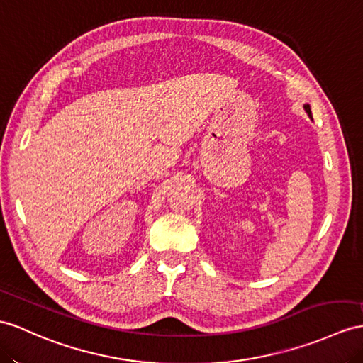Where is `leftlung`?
I'll list each match as a JSON object with an SVG mask.
<instances>
[{
	"instance_id": "8db88e82",
	"label": "left lung",
	"mask_w": 363,
	"mask_h": 363,
	"mask_svg": "<svg viewBox=\"0 0 363 363\" xmlns=\"http://www.w3.org/2000/svg\"><path fill=\"white\" fill-rule=\"evenodd\" d=\"M303 108H305V111H306V113H308V117L313 120V113H311V108H309V104H305Z\"/></svg>"
}]
</instances>
